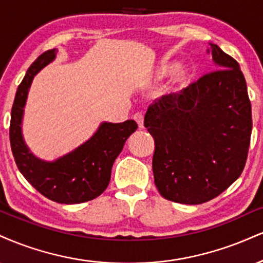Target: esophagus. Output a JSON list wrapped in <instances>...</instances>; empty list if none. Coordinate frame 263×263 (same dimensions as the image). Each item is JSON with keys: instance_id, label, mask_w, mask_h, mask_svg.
I'll use <instances>...</instances> for the list:
<instances>
[{"instance_id": "obj_1", "label": "esophagus", "mask_w": 263, "mask_h": 263, "mask_svg": "<svg viewBox=\"0 0 263 263\" xmlns=\"http://www.w3.org/2000/svg\"><path fill=\"white\" fill-rule=\"evenodd\" d=\"M134 119H135V121L138 123L140 128L143 127V114H142V112H136L135 115H134Z\"/></svg>"}]
</instances>
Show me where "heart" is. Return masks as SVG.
Here are the masks:
<instances>
[{
  "label": "heart",
  "instance_id": "obj_1",
  "mask_svg": "<svg viewBox=\"0 0 263 263\" xmlns=\"http://www.w3.org/2000/svg\"><path fill=\"white\" fill-rule=\"evenodd\" d=\"M170 71H172V68H169V67L163 68V71H162V76H165V74H167V73H169Z\"/></svg>",
  "mask_w": 263,
  "mask_h": 263
}]
</instances>
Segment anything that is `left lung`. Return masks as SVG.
<instances>
[{"label": "left lung", "instance_id": "left-lung-1", "mask_svg": "<svg viewBox=\"0 0 263 263\" xmlns=\"http://www.w3.org/2000/svg\"><path fill=\"white\" fill-rule=\"evenodd\" d=\"M217 69L148 107L156 141L154 183L166 200L201 204L241 175L252 129L251 103L239 63L210 44Z\"/></svg>", "mask_w": 263, "mask_h": 263}]
</instances>
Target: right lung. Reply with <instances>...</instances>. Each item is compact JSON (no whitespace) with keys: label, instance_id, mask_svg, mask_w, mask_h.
<instances>
[{"label":"right lung","instance_id":"add662e5","mask_svg":"<svg viewBox=\"0 0 263 263\" xmlns=\"http://www.w3.org/2000/svg\"><path fill=\"white\" fill-rule=\"evenodd\" d=\"M55 55V49L47 50L28 68L12 106L9 141L22 175L41 195L58 203H83L105 191L112 164L138 125L134 120L121 123L104 122L90 140L55 162L46 163L34 157L22 137L23 107L34 76L51 62Z\"/></svg>","mask_w":263,"mask_h":263}]
</instances>
